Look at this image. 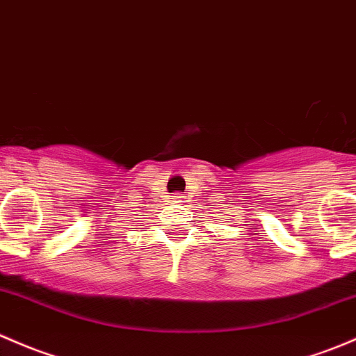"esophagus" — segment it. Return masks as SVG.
Returning a JSON list of instances; mask_svg holds the SVG:
<instances>
[{
	"mask_svg": "<svg viewBox=\"0 0 356 356\" xmlns=\"http://www.w3.org/2000/svg\"><path fill=\"white\" fill-rule=\"evenodd\" d=\"M184 194H174L172 196V203H184Z\"/></svg>",
	"mask_w": 356,
	"mask_h": 356,
	"instance_id": "esophagus-1",
	"label": "esophagus"
}]
</instances>
